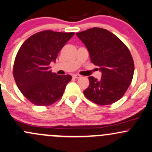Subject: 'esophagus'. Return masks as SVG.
Listing matches in <instances>:
<instances>
[{"label":"esophagus","mask_w":152,"mask_h":152,"mask_svg":"<svg viewBox=\"0 0 152 152\" xmlns=\"http://www.w3.org/2000/svg\"><path fill=\"white\" fill-rule=\"evenodd\" d=\"M73 77L75 78H81V75H79V74H74L73 75Z\"/></svg>","instance_id":"34e87169"}]
</instances>
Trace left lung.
<instances>
[{
	"mask_svg": "<svg viewBox=\"0 0 152 152\" xmlns=\"http://www.w3.org/2000/svg\"><path fill=\"white\" fill-rule=\"evenodd\" d=\"M89 52L90 58L99 67L100 80L89 76L85 96L101 106L117 102L124 95L132 81L134 64L129 50L114 34L101 28L76 33Z\"/></svg>",
	"mask_w": 152,
	"mask_h": 152,
	"instance_id": "8db88e82",
	"label": "left lung"
}]
</instances>
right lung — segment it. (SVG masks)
<instances>
[{"mask_svg":"<svg viewBox=\"0 0 152 152\" xmlns=\"http://www.w3.org/2000/svg\"><path fill=\"white\" fill-rule=\"evenodd\" d=\"M74 32L47 30L29 37L19 48L13 64V74L17 86L29 102L36 106H50L64 94L71 76H60L50 70V64Z\"/></svg>","mask_w":152,"mask_h":152,"instance_id":"add662e5","label":"right lung"}]
</instances>
